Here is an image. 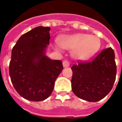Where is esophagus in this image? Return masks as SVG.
Instances as JSON below:
<instances>
[{
  "instance_id": "obj_1",
  "label": "esophagus",
  "mask_w": 122,
  "mask_h": 122,
  "mask_svg": "<svg viewBox=\"0 0 122 122\" xmlns=\"http://www.w3.org/2000/svg\"><path fill=\"white\" fill-rule=\"evenodd\" d=\"M63 67H68L70 65V63L68 61H63Z\"/></svg>"
}]
</instances>
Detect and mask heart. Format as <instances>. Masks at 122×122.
<instances>
[{
    "instance_id": "1",
    "label": "heart",
    "mask_w": 122,
    "mask_h": 122,
    "mask_svg": "<svg viewBox=\"0 0 122 122\" xmlns=\"http://www.w3.org/2000/svg\"><path fill=\"white\" fill-rule=\"evenodd\" d=\"M58 44L63 49L72 50V56L74 58L84 60L92 57L99 50L101 40L97 36L78 33L61 36L59 38ZM60 47L53 45V48L57 51H61Z\"/></svg>"
}]
</instances>
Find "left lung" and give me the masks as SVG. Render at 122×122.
<instances>
[{"label": "left lung", "instance_id": "left-lung-1", "mask_svg": "<svg viewBox=\"0 0 122 122\" xmlns=\"http://www.w3.org/2000/svg\"><path fill=\"white\" fill-rule=\"evenodd\" d=\"M114 51L105 49L92 61L72 66V90L74 95L88 102H97L111 91L116 75Z\"/></svg>", "mask_w": 122, "mask_h": 122}]
</instances>
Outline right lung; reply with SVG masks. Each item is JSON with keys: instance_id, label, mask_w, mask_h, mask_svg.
I'll use <instances>...</instances> for the list:
<instances>
[{"instance_id": "add662e5", "label": "right lung", "mask_w": 122, "mask_h": 122, "mask_svg": "<svg viewBox=\"0 0 122 122\" xmlns=\"http://www.w3.org/2000/svg\"><path fill=\"white\" fill-rule=\"evenodd\" d=\"M50 27L39 26L18 39L12 50L9 73L14 87L25 99L41 101L50 96L63 66L46 55Z\"/></svg>"}]
</instances>
